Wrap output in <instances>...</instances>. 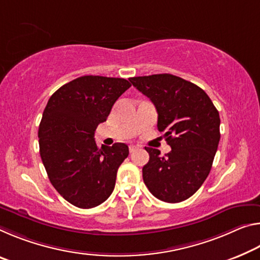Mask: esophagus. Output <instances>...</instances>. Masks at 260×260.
Listing matches in <instances>:
<instances>
[{"label": "esophagus", "mask_w": 260, "mask_h": 260, "mask_svg": "<svg viewBox=\"0 0 260 260\" xmlns=\"http://www.w3.org/2000/svg\"><path fill=\"white\" fill-rule=\"evenodd\" d=\"M128 148H129V152H133V151H135V150L138 149V147L134 146V145H131Z\"/></svg>", "instance_id": "esophagus-1"}]
</instances>
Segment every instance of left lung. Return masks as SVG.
<instances>
[{"label":"left lung","mask_w":260,"mask_h":260,"mask_svg":"<svg viewBox=\"0 0 260 260\" xmlns=\"http://www.w3.org/2000/svg\"><path fill=\"white\" fill-rule=\"evenodd\" d=\"M129 81L155 105L157 128L171 147L166 156L146 147L149 162L142 168L143 182L159 200H186L212 169L220 141L219 111L203 89L182 77L155 74Z\"/></svg>","instance_id":"obj_1"}]
</instances>
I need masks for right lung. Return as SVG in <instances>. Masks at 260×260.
<instances>
[{
  "label": "right lung",
  "mask_w": 260,
  "mask_h": 260,
  "mask_svg": "<svg viewBox=\"0 0 260 260\" xmlns=\"http://www.w3.org/2000/svg\"><path fill=\"white\" fill-rule=\"evenodd\" d=\"M131 86L125 78L86 75L52 94L39 125V151L49 182L78 208L101 205L113 192L128 146L98 148L94 131Z\"/></svg>",
  "instance_id": "right-lung-1"
}]
</instances>
